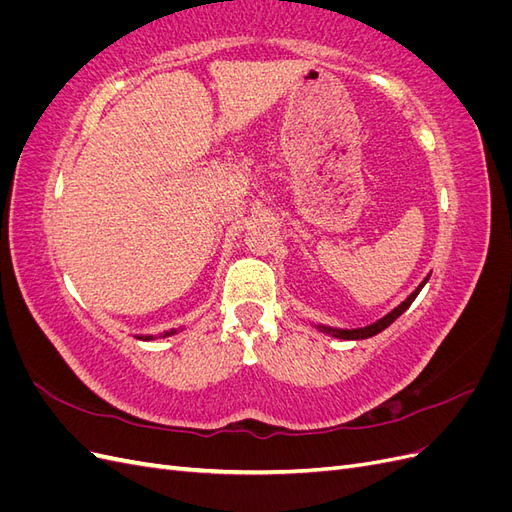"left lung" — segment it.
Masks as SVG:
<instances>
[{"instance_id":"8db88e82","label":"left lung","mask_w":512,"mask_h":512,"mask_svg":"<svg viewBox=\"0 0 512 512\" xmlns=\"http://www.w3.org/2000/svg\"><path fill=\"white\" fill-rule=\"evenodd\" d=\"M427 280H429V275L425 277V282H423L421 286H418V288L410 294V297H408L404 303L397 305V307L393 309L391 314H386L384 318H380V320H378V322H374V324H369V327H365V329H354V331H335V329L322 327V331H324V333H333L335 337H342V339H367V337H374V335H378L380 331H384L386 327H389V324H393L401 314L406 312V309L412 305V301L416 299V294L421 292V288L427 284Z\"/></svg>"}]
</instances>
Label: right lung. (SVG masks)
Returning a JSON list of instances; mask_svg holds the SVG:
<instances>
[{
    "mask_svg": "<svg viewBox=\"0 0 512 512\" xmlns=\"http://www.w3.org/2000/svg\"><path fill=\"white\" fill-rule=\"evenodd\" d=\"M170 333H173V331H170ZM168 335V333H166ZM138 339H151V337H147V335H143V337H138Z\"/></svg>",
    "mask_w": 512,
    "mask_h": 512,
    "instance_id": "add662e5",
    "label": "right lung"
}]
</instances>
